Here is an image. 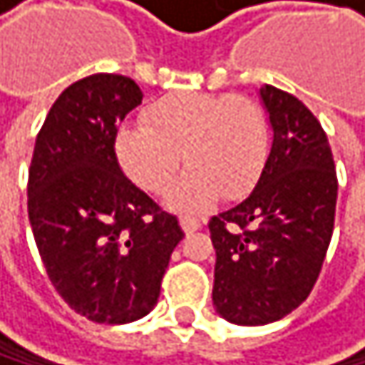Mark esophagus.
Wrapping results in <instances>:
<instances>
[{
    "instance_id": "1",
    "label": "esophagus",
    "mask_w": 365,
    "mask_h": 365,
    "mask_svg": "<svg viewBox=\"0 0 365 365\" xmlns=\"http://www.w3.org/2000/svg\"><path fill=\"white\" fill-rule=\"evenodd\" d=\"M179 223H181V230H184L186 234L197 232V230H201V225H203V223H201L199 219H195V217H181Z\"/></svg>"
}]
</instances>
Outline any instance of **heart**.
I'll use <instances>...</instances> for the list:
<instances>
[{"mask_svg": "<svg viewBox=\"0 0 365 365\" xmlns=\"http://www.w3.org/2000/svg\"><path fill=\"white\" fill-rule=\"evenodd\" d=\"M146 124L115 135V155L140 188L164 195L181 158L190 170L179 181L173 205L201 210L221 192H247L269 155V124L256 101L243 93L173 91L153 101Z\"/></svg>", "mask_w": 365, "mask_h": 365, "instance_id": "obj_1", "label": "heart"}]
</instances>
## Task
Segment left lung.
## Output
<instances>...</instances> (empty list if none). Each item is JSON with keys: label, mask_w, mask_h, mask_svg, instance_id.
Masks as SVG:
<instances>
[{"label": "left lung", "mask_w": 365, "mask_h": 365, "mask_svg": "<svg viewBox=\"0 0 365 365\" xmlns=\"http://www.w3.org/2000/svg\"><path fill=\"white\" fill-rule=\"evenodd\" d=\"M274 142L256 188L210 219L217 250L212 302L227 322L269 324L307 298L335 225L333 150L309 107L278 87L260 89Z\"/></svg>", "instance_id": "1"}]
</instances>
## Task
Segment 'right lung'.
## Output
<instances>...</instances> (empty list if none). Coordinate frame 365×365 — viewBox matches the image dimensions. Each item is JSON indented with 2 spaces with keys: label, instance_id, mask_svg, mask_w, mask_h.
Here are the masks:
<instances>
[{
  "label": "right lung",
  "instance_id": "1",
  "mask_svg": "<svg viewBox=\"0 0 365 365\" xmlns=\"http://www.w3.org/2000/svg\"><path fill=\"white\" fill-rule=\"evenodd\" d=\"M129 76L91 74L69 85L41 127L28 173V219L58 296L98 324H127L158 304L184 238L122 173L120 122L142 103Z\"/></svg>",
  "mask_w": 365,
  "mask_h": 365
}]
</instances>
